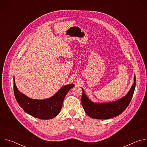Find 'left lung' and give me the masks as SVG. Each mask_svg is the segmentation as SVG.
<instances>
[{"label":"left lung","instance_id":"8db88e82","mask_svg":"<svg viewBox=\"0 0 147 147\" xmlns=\"http://www.w3.org/2000/svg\"><path fill=\"white\" fill-rule=\"evenodd\" d=\"M136 87V76L134 83L128 93L120 99L110 102L95 103L91 101L85 94L83 88L81 96L82 107L86 114L91 118L109 119L121 114L129 105Z\"/></svg>","mask_w":147,"mask_h":147}]
</instances>
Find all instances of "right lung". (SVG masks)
I'll use <instances>...</instances> for the list:
<instances>
[{
	"mask_svg": "<svg viewBox=\"0 0 147 147\" xmlns=\"http://www.w3.org/2000/svg\"><path fill=\"white\" fill-rule=\"evenodd\" d=\"M14 93L19 105L28 114L40 119H52L60 112L63 102L69 91L74 87L73 84L63 86L55 95L45 99L30 98L17 89L14 78Z\"/></svg>",
	"mask_w": 147,
	"mask_h": 147,
	"instance_id": "right-lung-1",
	"label": "right lung"
}]
</instances>
